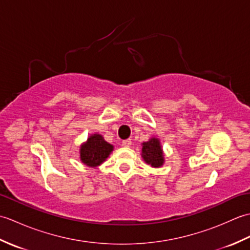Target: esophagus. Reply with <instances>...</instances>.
<instances>
[{
  "label": "esophagus",
  "instance_id": "obj_1",
  "mask_svg": "<svg viewBox=\"0 0 250 250\" xmlns=\"http://www.w3.org/2000/svg\"><path fill=\"white\" fill-rule=\"evenodd\" d=\"M122 145H124L125 147H130L132 145V141L129 139V140H125L122 141Z\"/></svg>",
  "mask_w": 250,
  "mask_h": 250
}]
</instances>
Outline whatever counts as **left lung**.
Here are the masks:
<instances>
[{
	"label": "left lung",
	"instance_id": "obj_1",
	"mask_svg": "<svg viewBox=\"0 0 250 250\" xmlns=\"http://www.w3.org/2000/svg\"><path fill=\"white\" fill-rule=\"evenodd\" d=\"M142 145V158L144 161L152 167H161L164 163V155L159 139L151 137Z\"/></svg>",
	"mask_w": 250,
	"mask_h": 250
}]
</instances>
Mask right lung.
Listing matches in <instances>:
<instances>
[{
  "instance_id": "right-lung-1",
  "label": "right lung",
  "mask_w": 250,
  "mask_h": 250,
  "mask_svg": "<svg viewBox=\"0 0 250 250\" xmlns=\"http://www.w3.org/2000/svg\"><path fill=\"white\" fill-rule=\"evenodd\" d=\"M114 146L108 144L101 134H92L81 146V161L89 167H97L108 158Z\"/></svg>"
}]
</instances>
